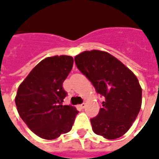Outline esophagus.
I'll list each match as a JSON object with an SVG mask.
<instances>
[{
  "instance_id": "esophagus-1",
  "label": "esophagus",
  "mask_w": 159,
  "mask_h": 159,
  "mask_svg": "<svg viewBox=\"0 0 159 159\" xmlns=\"http://www.w3.org/2000/svg\"><path fill=\"white\" fill-rule=\"evenodd\" d=\"M85 105H86V103H83L82 104H80L79 107L81 108V109H84L85 108Z\"/></svg>"
}]
</instances>
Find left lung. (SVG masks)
<instances>
[{
    "label": "left lung",
    "mask_w": 159,
    "mask_h": 159,
    "mask_svg": "<svg viewBox=\"0 0 159 159\" xmlns=\"http://www.w3.org/2000/svg\"><path fill=\"white\" fill-rule=\"evenodd\" d=\"M75 62L104 98L98 116L90 120L93 132L109 140L123 136L142 106V88L135 74L105 51H84Z\"/></svg>",
    "instance_id": "1"
}]
</instances>
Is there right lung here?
<instances>
[{
	"instance_id": "add662e5",
	"label": "right lung",
	"mask_w": 159,
	"mask_h": 159,
	"mask_svg": "<svg viewBox=\"0 0 159 159\" xmlns=\"http://www.w3.org/2000/svg\"><path fill=\"white\" fill-rule=\"evenodd\" d=\"M73 66V58L56 56L41 61L17 89L15 103L28 127L41 138L56 139L71 130L78 111L63 105L67 95L63 83Z\"/></svg>"
}]
</instances>
